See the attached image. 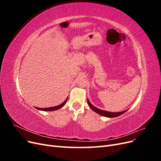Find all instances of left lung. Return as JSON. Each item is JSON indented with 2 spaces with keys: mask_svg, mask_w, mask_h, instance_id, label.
Instances as JSON below:
<instances>
[{
  "mask_svg": "<svg viewBox=\"0 0 161 161\" xmlns=\"http://www.w3.org/2000/svg\"><path fill=\"white\" fill-rule=\"evenodd\" d=\"M87 103H88L89 106L90 107V108L92 111H94L95 112H96V113H97V114L101 115L107 117V118H115V117H118V116L121 115V114H123L124 113H125L126 111H127V110H125V111H121V112H109V111L101 110L100 109H98V108H95V106H93L90 103V101H89L88 99H87Z\"/></svg>",
  "mask_w": 161,
  "mask_h": 161,
  "instance_id": "obj_1",
  "label": "left lung"
}]
</instances>
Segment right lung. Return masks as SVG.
I'll list each match as a JSON object with an SVG mask.
<instances>
[{
	"instance_id": "add662e5",
	"label": "right lung",
	"mask_w": 161,
	"mask_h": 161,
	"mask_svg": "<svg viewBox=\"0 0 161 161\" xmlns=\"http://www.w3.org/2000/svg\"><path fill=\"white\" fill-rule=\"evenodd\" d=\"M67 100H68V97L66 98V99L63 102V103H62V104H60V105H57V106H55V107H51V108H36H36L37 109H39V110H42V111H54V110H58V109H60V108H62L63 106H64L65 104H66V101H67Z\"/></svg>"
}]
</instances>
